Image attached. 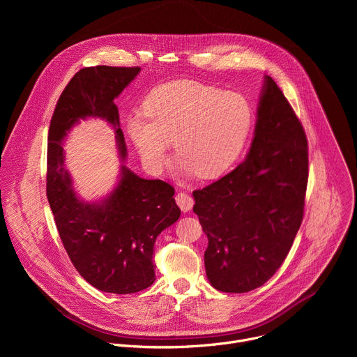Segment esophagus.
<instances>
[{
  "instance_id": "34e87169",
  "label": "esophagus",
  "mask_w": 357,
  "mask_h": 357,
  "mask_svg": "<svg viewBox=\"0 0 357 357\" xmlns=\"http://www.w3.org/2000/svg\"><path fill=\"white\" fill-rule=\"evenodd\" d=\"M175 200H176V203H178V206L181 208V211L185 212V213L189 212V211L193 208V197H192L189 193H186V192H179V193H176Z\"/></svg>"
}]
</instances>
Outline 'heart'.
Returning a JSON list of instances; mask_svg holds the SVG:
<instances>
[{
  "instance_id": "obj_1",
  "label": "heart",
  "mask_w": 357,
  "mask_h": 357,
  "mask_svg": "<svg viewBox=\"0 0 357 357\" xmlns=\"http://www.w3.org/2000/svg\"><path fill=\"white\" fill-rule=\"evenodd\" d=\"M144 114L128 117L127 132L145 167L160 172L172 141L181 169L203 179L220 176L234 164L252 124L243 94L193 80L152 89Z\"/></svg>"
}]
</instances>
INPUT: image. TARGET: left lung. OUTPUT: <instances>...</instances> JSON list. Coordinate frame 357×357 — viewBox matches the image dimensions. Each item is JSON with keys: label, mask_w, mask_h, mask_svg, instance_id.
<instances>
[{"label": "left lung", "mask_w": 357, "mask_h": 357, "mask_svg": "<svg viewBox=\"0 0 357 357\" xmlns=\"http://www.w3.org/2000/svg\"><path fill=\"white\" fill-rule=\"evenodd\" d=\"M308 139L281 89L266 76L247 158L193 192L208 236L205 268L222 292H248L281 267L303 219Z\"/></svg>", "instance_id": "left-lung-1"}]
</instances>
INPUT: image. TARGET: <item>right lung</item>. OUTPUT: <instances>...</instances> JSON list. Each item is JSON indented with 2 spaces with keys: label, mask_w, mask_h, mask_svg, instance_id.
I'll list each match as a JSON object with an SVG mask.
<instances>
[{
  "label": "right lung",
  "mask_w": 357,
  "mask_h": 357,
  "mask_svg": "<svg viewBox=\"0 0 357 357\" xmlns=\"http://www.w3.org/2000/svg\"><path fill=\"white\" fill-rule=\"evenodd\" d=\"M139 70L138 66L79 70L58 100L47 134L46 196L63 247L90 285L113 294H134L154 284L155 240L181 216L175 189L161 179H142L123 165L117 186L105 200L83 202L73 192L62 142L80 119H105L114 127L124 160L127 148L114 98Z\"/></svg>",
  "instance_id": "obj_1"
}]
</instances>
